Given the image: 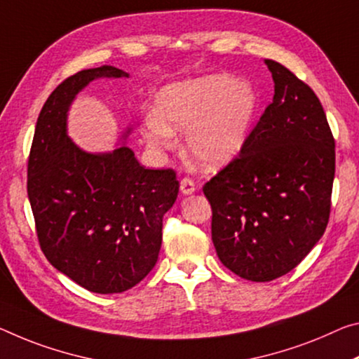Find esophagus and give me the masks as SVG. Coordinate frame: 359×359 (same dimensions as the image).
I'll use <instances>...</instances> for the list:
<instances>
[{
	"mask_svg": "<svg viewBox=\"0 0 359 359\" xmlns=\"http://www.w3.org/2000/svg\"><path fill=\"white\" fill-rule=\"evenodd\" d=\"M195 190H196V185L190 177H185L180 180V191L184 193V195H191V193H195Z\"/></svg>",
	"mask_w": 359,
	"mask_h": 359,
	"instance_id": "obj_1",
	"label": "esophagus"
}]
</instances>
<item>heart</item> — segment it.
Returning <instances> with one entry per match:
<instances>
[{
	"label": "heart",
	"instance_id": "obj_1",
	"mask_svg": "<svg viewBox=\"0 0 359 359\" xmlns=\"http://www.w3.org/2000/svg\"><path fill=\"white\" fill-rule=\"evenodd\" d=\"M255 94L246 81L229 75H206L164 86L156 94V111L144 121L151 149L170 150L175 133H185V151L204 169H219L246 142L255 111Z\"/></svg>",
	"mask_w": 359,
	"mask_h": 359
}]
</instances>
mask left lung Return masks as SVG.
Returning <instances> with one entry per match:
<instances>
[{"mask_svg": "<svg viewBox=\"0 0 359 359\" xmlns=\"http://www.w3.org/2000/svg\"><path fill=\"white\" fill-rule=\"evenodd\" d=\"M273 102L241 153L203 187L222 264L249 281L276 280L320 241L331 212L335 142L310 86L266 59Z\"/></svg>", "mask_w": 359, "mask_h": 359, "instance_id": "left-lung-1", "label": "left lung"}]
</instances>
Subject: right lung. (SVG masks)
Instances as JSON below:
<instances>
[{
  "label": "right lung",
  "mask_w": 359,
  "mask_h": 359,
  "mask_svg": "<svg viewBox=\"0 0 359 359\" xmlns=\"http://www.w3.org/2000/svg\"><path fill=\"white\" fill-rule=\"evenodd\" d=\"M97 78H129V73L111 65L81 70L43 105L27 191L39 246L50 265L90 292L116 294L134 287L155 266L163 215L177 200L179 180L172 169L140 166L126 144L89 153L68 137L72 102Z\"/></svg>",
  "instance_id": "obj_1"
}]
</instances>
